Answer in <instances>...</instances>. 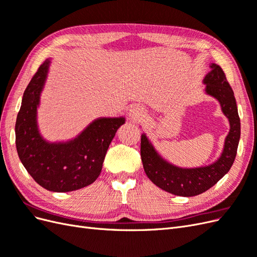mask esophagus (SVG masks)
Listing matches in <instances>:
<instances>
[{
	"label": "esophagus",
	"mask_w": 257,
	"mask_h": 257,
	"mask_svg": "<svg viewBox=\"0 0 257 257\" xmlns=\"http://www.w3.org/2000/svg\"><path fill=\"white\" fill-rule=\"evenodd\" d=\"M130 114H131V118L132 119H133L134 121H137L139 119L144 118V116L146 115V110L144 109L142 106H134L131 109Z\"/></svg>",
	"instance_id": "34e87169"
}]
</instances>
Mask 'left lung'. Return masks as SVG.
<instances>
[{
    "instance_id": "left-lung-1",
    "label": "left lung",
    "mask_w": 257,
    "mask_h": 257,
    "mask_svg": "<svg viewBox=\"0 0 257 257\" xmlns=\"http://www.w3.org/2000/svg\"><path fill=\"white\" fill-rule=\"evenodd\" d=\"M211 68L204 80L207 84L206 92L219 100L230 123L229 134L225 139L224 150L219 160L206 167L179 168L161 159L146 135L142 136L141 155L146 175L159 188L175 195L191 197L206 192L228 173L236 158L240 139V118L234 91L222 67L212 64Z\"/></svg>"
}]
</instances>
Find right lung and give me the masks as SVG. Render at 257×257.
Masks as SVG:
<instances>
[{"label":"right lung","mask_w":257,"mask_h":257,"mask_svg":"<svg viewBox=\"0 0 257 257\" xmlns=\"http://www.w3.org/2000/svg\"><path fill=\"white\" fill-rule=\"evenodd\" d=\"M48 61L38 67L23 93L17 115L16 147L28 173L44 189L71 192L94 182L102 172L103 162L123 118H103L91 123L74 141L48 144L36 125V108L46 78Z\"/></svg>","instance_id":"obj_1"}]
</instances>
